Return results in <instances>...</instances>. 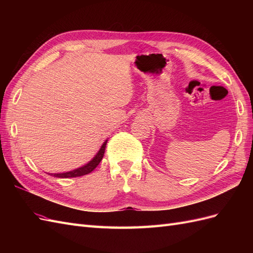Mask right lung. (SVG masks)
Segmentation results:
<instances>
[{
  "label": "right lung",
  "mask_w": 253,
  "mask_h": 253,
  "mask_svg": "<svg viewBox=\"0 0 253 253\" xmlns=\"http://www.w3.org/2000/svg\"><path fill=\"white\" fill-rule=\"evenodd\" d=\"M106 142H108V140H105L103 142L100 150L98 151V153L95 155V157L91 159L90 162L88 164H86L85 166H83L81 168H78V169L70 171V172L55 173V174H49V175L55 176V177H59V178H68V177H78V176H83V175H86V174L90 173L99 164H100V162L102 160L103 155H104V152H105Z\"/></svg>",
  "instance_id": "1"
}]
</instances>
